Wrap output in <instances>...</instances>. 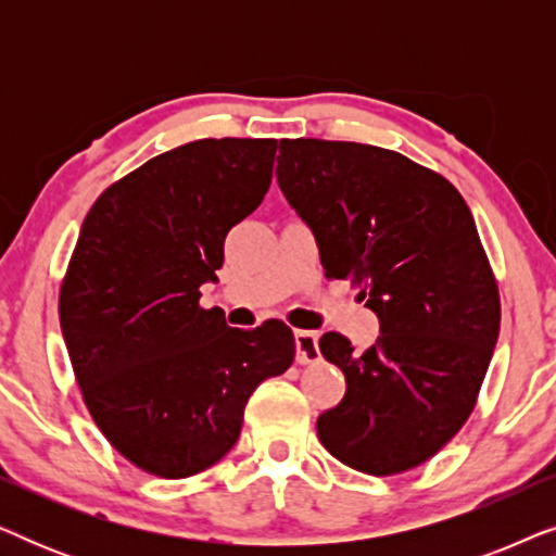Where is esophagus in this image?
<instances>
[{
	"label": "esophagus",
	"instance_id": "esophagus-1",
	"mask_svg": "<svg viewBox=\"0 0 556 556\" xmlns=\"http://www.w3.org/2000/svg\"><path fill=\"white\" fill-rule=\"evenodd\" d=\"M321 359L318 352V337L314 331H295V362L299 364H314Z\"/></svg>",
	"mask_w": 556,
	"mask_h": 556
}]
</instances>
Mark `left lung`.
Instances as JSON below:
<instances>
[{
    "instance_id": "obj_1",
    "label": "left lung",
    "mask_w": 556,
    "mask_h": 556,
    "mask_svg": "<svg viewBox=\"0 0 556 556\" xmlns=\"http://www.w3.org/2000/svg\"><path fill=\"white\" fill-rule=\"evenodd\" d=\"M278 185L311 225L326 278L379 316L377 344L318 339L346 394L318 417L326 451L369 476L422 466L473 413L501 326L473 215L443 174L356 141L283 139Z\"/></svg>"
}]
</instances>
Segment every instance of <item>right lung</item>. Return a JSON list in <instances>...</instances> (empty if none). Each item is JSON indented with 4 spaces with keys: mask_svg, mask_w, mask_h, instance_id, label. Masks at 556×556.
<instances>
[{
    "mask_svg": "<svg viewBox=\"0 0 556 556\" xmlns=\"http://www.w3.org/2000/svg\"><path fill=\"white\" fill-rule=\"evenodd\" d=\"M276 139H200L113 181L83 219L60 326L90 417L136 468L189 478L238 443L255 387L293 364L270 318L230 329L200 306L225 238L270 187Z\"/></svg>",
    "mask_w": 556,
    "mask_h": 556,
    "instance_id": "1",
    "label": "right lung"
}]
</instances>
